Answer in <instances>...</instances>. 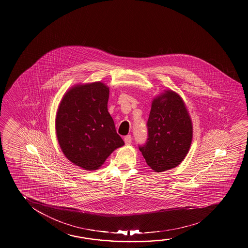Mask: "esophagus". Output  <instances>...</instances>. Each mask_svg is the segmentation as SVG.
Returning <instances> with one entry per match:
<instances>
[{"instance_id": "obj_1", "label": "esophagus", "mask_w": 248, "mask_h": 248, "mask_svg": "<svg viewBox=\"0 0 248 248\" xmlns=\"http://www.w3.org/2000/svg\"><path fill=\"white\" fill-rule=\"evenodd\" d=\"M131 141H132V138H131L130 135H128V136H126L125 138H124V142H125L126 145H130V143H131Z\"/></svg>"}]
</instances>
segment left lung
<instances>
[{
  "label": "left lung",
  "instance_id": "8db88e82",
  "mask_svg": "<svg viewBox=\"0 0 248 248\" xmlns=\"http://www.w3.org/2000/svg\"><path fill=\"white\" fill-rule=\"evenodd\" d=\"M147 126L148 141L139 150L150 169L159 173L178 166L193 139V124L183 98L165 90L153 98Z\"/></svg>",
  "mask_w": 248,
  "mask_h": 248
}]
</instances>
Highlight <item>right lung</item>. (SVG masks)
<instances>
[{
  "instance_id": "1",
  "label": "right lung",
  "mask_w": 248,
  "mask_h": 248,
  "mask_svg": "<svg viewBox=\"0 0 248 248\" xmlns=\"http://www.w3.org/2000/svg\"><path fill=\"white\" fill-rule=\"evenodd\" d=\"M109 86L100 81L77 84L61 98L55 118L58 142L66 158L96 170L124 142L107 109Z\"/></svg>"
}]
</instances>
